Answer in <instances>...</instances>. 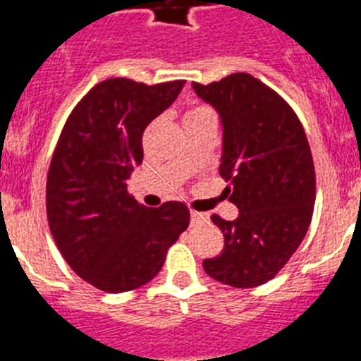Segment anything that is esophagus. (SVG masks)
Returning a JSON list of instances; mask_svg holds the SVG:
<instances>
[{
    "mask_svg": "<svg viewBox=\"0 0 361 361\" xmlns=\"http://www.w3.org/2000/svg\"><path fill=\"white\" fill-rule=\"evenodd\" d=\"M191 224H199V222H204V220H208V215L206 213H199V212H191Z\"/></svg>",
    "mask_w": 361,
    "mask_h": 361,
    "instance_id": "1",
    "label": "esophagus"
}]
</instances>
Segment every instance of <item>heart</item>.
<instances>
[{
  "instance_id": "b5f03b06",
  "label": "heart",
  "mask_w": 361,
  "mask_h": 361,
  "mask_svg": "<svg viewBox=\"0 0 361 361\" xmlns=\"http://www.w3.org/2000/svg\"><path fill=\"white\" fill-rule=\"evenodd\" d=\"M206 111H209L208 108H204V106H195V108H191L190 111L186 114V117H184V121L190 119V117H195V116H200V114H206Z\"/></svg>"
}]
</instances>
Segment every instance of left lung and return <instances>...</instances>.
Masks as SVG:
<instances>
[{
	"label": "left lung",
	"instance_id": "left-lung-1",
	"mask_svg": "<svg viewBox=\"0 0 361 361\" xmlns=\"http://www.w3.org/2000/svg\"><path fill=\"white\" fill-rule=\"evenodd\" d=\"M191 86L220 117L219 173L238 208L235 220L212 215L224 250L204 260V271L231 288H255L289 262L311 224L317 180L307 137L291 106L250 73Z\"/></svg>",
	"mask_w": 361,
	"mask_h": 361
}]
</instances>
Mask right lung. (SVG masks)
I'll return each instance as SVG.
<instances>
[{"label":"right lung","instance_id":"add662e5","mask_svg":"<svg viewBox=\"0 0 361 361\" xmlns=\"http://www.w3.org/2000/svg\"><path fill=\"white\" fill-rule=\"evenodd\" d=\"M183 86L106 79L73 108L59 137L47 177L50 231L68 266L101 291L149 282L190 224L184 204L145 208L126 184L142 162V132Z\"/></svg>","mask_w":361,"mask_h":361}]
</instances>
